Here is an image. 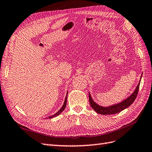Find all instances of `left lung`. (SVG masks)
I'll return each mask as SVG.
<instances>
[{
  "label": "left lung",
  "mask_w": 152,
  "mask_h": 152,
  "mask_svg": "<svg viewBox=\"0 0 152 152\" xmlns=\"http://www.w3.org/2000/svg\"><path fill=\"white\" fill-rule=\"evenodd\" d=\"M141 77H140L139 83H138L137 86H136L134 92H133L130 95L128 96L127 98H126L125 99L123 100V101H122L119 103H117V104H112L108 106H102L99 105L94 101L93 98L91 97L90 93L89 92V101H90V103L91 108H93L97 113L101 114V115L115 114V113L121 112V111L124 110L126 108H127L128 107H129L133 102H134L135 98L137 97V95L138 91H139L140 80H141Z\"/></svg>",
  "instance_id": "left-lung-1"
}]
</instances>
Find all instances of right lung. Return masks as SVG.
Masks as SVG:
<instances>
[{"label": "right lung", "instance_id": "1", "mask_svg": "<svg viewBox=\"0 0 152 152\" xmlns=\"http://www.w3.org/2000/svg\"><path fill=\"white\" fill-rule=\"evenodd\" d=\"M68 91H67V93H66V96L65 99H64V104H63V105H62V106L61 108V109L59 110L57 113H55L54 115H52L49 116V117H47V118H48V119H52V118L57 117V116L59 115H60L62 112H63V111H64V109H65V108H66V103H67V97H68Z\"/></svg>", "mask_w": 152, "mask_h": 152}]
</instances>
